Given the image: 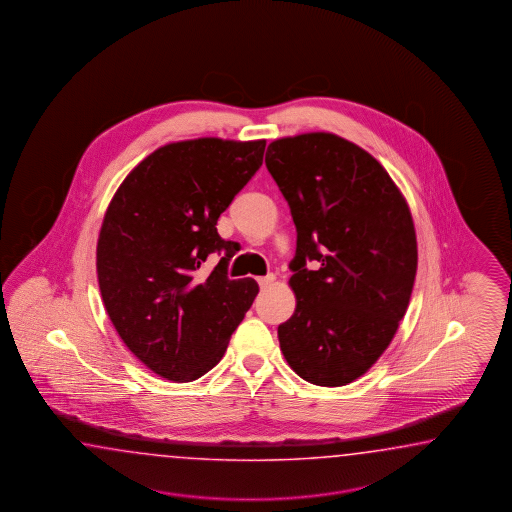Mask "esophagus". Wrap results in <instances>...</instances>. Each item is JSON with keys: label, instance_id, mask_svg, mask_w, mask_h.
<instances>
[{"label": "esophagus", "instance_id": "esophagus-1", "mask_svg": "<svg viewBox=\"0 0 512 512\" xmlns=\"http://www.w3.org/2000/svg\"><path fill=\"white\" fill-rule=\"evenodd\" d=\"M273 281H275V275H266V277H259V279H257V283H259L262 290L268 288V286H272Z\"/></svg>", "mask_w": 512, "mask_h": 512}]
</instances>
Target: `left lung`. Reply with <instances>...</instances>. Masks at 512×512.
Returning <instances> with one entry per match:
<instances>
[{
	"label": "left lung",
	"instance_id": "obj_1",
	"mask_svg": "<svg viewBox=\"0 0 512 512\" xmlns=\"http://www.w3.org/2000/svg\"><path fill=\"white\" fill-rule=\"evenodd\" d=\"M266 167L297 231L296 310L277 329L281 351L310 384L347 386L376 364L408 310L419 261L408 202L367 150L330 132L275 139Z\"/></svg>",
	"mask_w": 512,
	"mask_h": 512
}]
</instances>
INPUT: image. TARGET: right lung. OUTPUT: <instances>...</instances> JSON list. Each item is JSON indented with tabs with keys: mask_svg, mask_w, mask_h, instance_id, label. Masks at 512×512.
Listing matches in <instances>:
<instances>
[{
	"mask_svg": "<svg viewBox=\"0 0 512 512\" xmlns=\"http://www.w3.org/2000/svg\"><path fill=\"white\" fill-rule=\"evenodd\" d=\"M266 141L198 137L163 145L130 171L104 213L97 279L104 308L130 353L161 378L193 382L226 353L259 294L228 279L239 246L216 220L262 165ZM215 250L216 270H199Z\"/></svg>",
	"mask_w": 512,
	"mask_h": 512,
	"instance_id": "1",
	"label": "right lung"
}]
</instances>
